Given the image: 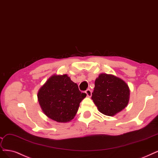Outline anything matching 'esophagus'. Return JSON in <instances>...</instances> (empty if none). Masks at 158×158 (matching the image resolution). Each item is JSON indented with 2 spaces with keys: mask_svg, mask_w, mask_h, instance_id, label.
<instances>
[{
  "mask_svg": "<svg viewBox=\"0 0 158 158\" xmlns=\"http://www.w3.org/2000/svg\"><path fill=\"white\" fill-rule=\"evenodd\" d=\"M85 94H86L87 96L90 97H91V95H92V91H91V89H87V90L85 91Z\"/></svg>",
  "mask_w": 158,
  "mask_h": 158,
  "instance_id": "34e87169",
  "label": "esophagus"
}]
</instances>
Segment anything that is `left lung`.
Segmentation results:
<instances>
[{"instance_id":"1","label":"left lung","mask_w":158,"mask_h":158,"mask_svg":"<svg viewBox=\"0 0 158 158\" xmlns=\"http://www.w3.org/2000/svg\"><path fill=\"white\" fill-rule=\"evenodd\" d=\"M129 94V87L123 80L102 73L95 81L91 99L100 112L112 116L127 106Z\"/></svg>"}]
</instances>
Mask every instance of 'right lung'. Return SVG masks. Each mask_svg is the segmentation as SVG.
I'll return each instance as SVG.
<instances>
[{"instance_id":"1","label":"right lung","mask_w":158,"mask_h":158,"mask_svg":"<svg viewBox=\"0 0 158 158\" xmlns=\"http://www.w3.org/2000/svg\"><path fill=\"white\" fill-rule=\"evenodd\" d=\"M38 101L48 118L57 122H68L74 118L80 102L86 97L67 74H54L38 92Z\"/></svg>"}]
</instances>
